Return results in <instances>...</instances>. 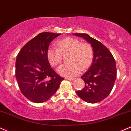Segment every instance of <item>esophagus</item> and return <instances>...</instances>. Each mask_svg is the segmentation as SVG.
I'll return each mask as SVG.
<instances>
[{
    "label": "esophagus",
    "instance_id": "esophagus-1",
    "mask_svg": "<svg viewBox=\"0 0 131 131\" xmlns=\"http://www.w3.org/2000/svg\"><path fill=\"white\" fill-rule=\"evenodd\" d=\"M66 80H74L75 79V78H68V77H67V78H66Z\"/></svg>",
    "mask_w": 131,
    "mask_h": 131
}]
</instances>
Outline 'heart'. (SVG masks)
I'll use <instances>...</instances> for the list:
<instances>
[{
    "instance_id": "obj_1",
    "label": "heart",
    "mask_w": 131,
    "mask_h": 131,
    "mask_svg": "<svg viewBox=\"0 0 131 131\" xmlns=\"http://www.w3.org/2000/svg\"><path fill=\"white\" fill-rule=\"evenodd\" d=\"M57 47L51 46L47 51V59L51 66H56L61 62L62 54L70 52L69 61L70 62L60 66L58 72L66 77L77 76L83 70L88 68L93 58V49L90 45L81 43L80 41L73 37H67L61 40Z\"/></svg>"
}]
</instances>
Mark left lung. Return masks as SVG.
<instances>
[{
	"label": "left lung",
	"mask_w": 131,
	"mask_h": 131,
	"mask_svg": "<svg viewBox=\"0 0 131 131\" xmlns=\"http://www.w3.org/2000/svg\"><path fill=\"white\" fill-rule=\"evenodd\" d=\"M91 44L93 60L89 70L81 77L84 88L77 94L85 102L94 104L105 99L111 93L116 78V66L113 55L107 48L86 34H73Z\"/></svg>",
	"instance_id": "8db88e82"
}]
</instances>
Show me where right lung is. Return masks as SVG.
Segmentation results:
<instances>
[{
    "mask_svg": "<svg viewBox=\"0 0 131 131\" xmlns=\"http://www.w3.org/2000/svg\"><path fill=\"white\" fill-rule=\"evenodd\" d=\"M61 34H39L28 41L17 56L15 76L21 92L32 102L47 101L64 80L51 67L47 56L50 43Z\"/></svg>",
    "mask_w": 131,
    "mask_h": 131,
    "instance_id": "1",
    "label": "right lung"
}]
</instances>
